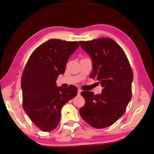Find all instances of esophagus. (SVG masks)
Returning a JSON list of instances; mask_svg holds the SVG:
<instances>
[{"mask_svg": "<svg viewBox=\"0 0 154 154\" xmlns=\"http://www.w3.org/2000/svg\"><path fill=\"white\" fill-rule=\"evenodd\" d=\"M82 89H80V88H78V94H80V93L82 92Z\"/></svg>", "mask_w": 154, "mask_h": 154, "instance_id": "1", "label": "esophagus"}]
</instances>
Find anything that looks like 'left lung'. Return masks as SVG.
I'll list each match as a JSON object with an SVG mask.
<instances>
[{
    "label": "left lung",
    "instance_id": "8db88e82",
    "mask_svg": "<svg viewBox=\"0 0 154 154\" xmlns=\"http://www.w3.org/2000/svg\"><path fill=\"white\" fill-rule=\"evenodd\" d=\"M92 62L90 77L103 87L101 94L83 91L85 103L80 114L88 125L103 128L114 124L125 113L132 98L133 72L124 51L110 38L80 41Z\"/></svg>",
    "mask_w": 154,
    "mask_h": 154
}]
</instances>
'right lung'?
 <instances>
[{
  "label": "right lung",
  "mask_w": 154,
  "mask_h": 154,
  "mask_svg": "<svg viewBox=\"0 0 154 154\" xmlns=\"http://www.w3.org/2000/svg\"><path fill=\"white\" fill-rule=\"evenodd\" d=\"M79 45L76 41L51 39L32 52L26 65L21 80L23 109L44 132L57 127L63 106L77 95L76 86L64 88L56 81Z\"/></svg>",
  "instance_id": "add662e5"
}]
</instances>
